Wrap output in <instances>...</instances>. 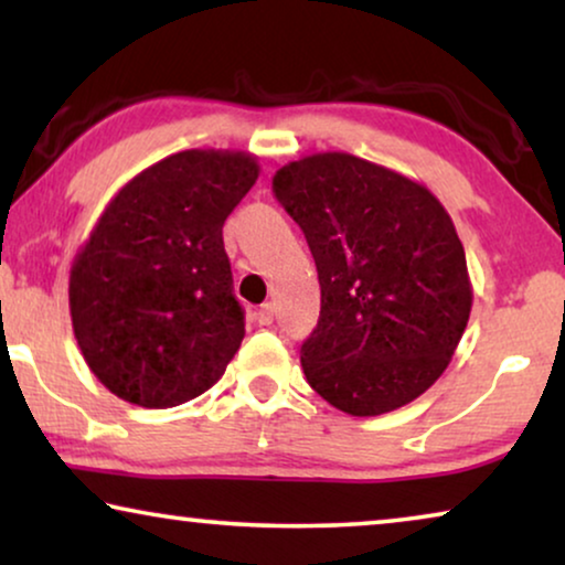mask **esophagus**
<instances>
[{"label":"esophagus","instance_id":"34e87169","mask_svg":"<svg viewBox=\"0 0 565 565\" xmlns=\"http://www.w3.org/2000/svg\"><path fill=\"white\" fill-rule=\"evenodd\" d=\"M254 319H257L259 327H269V323L275 321V313H273V303H265L259 306V311L254 313Z\"/></svg>","mask_w":565,"mask_h":565}]
</instances>
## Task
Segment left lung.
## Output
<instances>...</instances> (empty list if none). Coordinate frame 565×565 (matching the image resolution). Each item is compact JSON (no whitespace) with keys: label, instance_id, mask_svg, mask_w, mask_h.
I'll return each mask as SVG.
<instances>
[{"label":"left lung","instance_id":"8db88e82","mask_svg":"<svg viewBox=\"0 0 565 565\" xmlns=\"http://www.w3.org/2000/svg\"><path fill=\"white\" fill-rule=\"evenodd\" d=\"M273 192L319 269V323L300 347L308 385L352 416L419 398L450 365L473 303L443 203L424 184L342 151L277 169Z\"/></svg>","mask_w":565,"mask_h":565}]
</instances>
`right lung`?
<instances>
[{
	"label": "right lung",
	"mask_w": 565,
	"mask_h": 565,
	"mask_svg": "<svg viewBox=\"0 0 565 565\" xmlns=\"http://www.w3.org/2000/svg\"><path fill=\"white\" fill-rule=\"evenodd\" d=\"M259 177L252 153L190 149L136 174L68 277L76 344L115 396L169 408L223 375L244 339L223 223Z\"/></svg>",
	"instance_id": "add662e5"
}]
</instances>
